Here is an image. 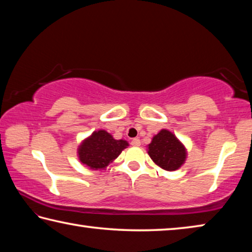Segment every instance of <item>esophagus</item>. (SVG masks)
Here are the masks:
<instances>
[{
  "instance_id": "obj_1",
  "label": "esophagus",
  "mask_w": 252,
  "mask_h": 252,
  "mask_svg": "<svg viewBox=\"0 0 252 252\" xmlns=\"http://www.w3.org/2000/svg\"><path fill=\"white\" fill-rule=\"evenodd\" d=\"M130 144L133 145V146H135V147L140 146V140L138 138H134V139H131V143Z\"/></svg>"
}]
</instances>
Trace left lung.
I'll return each instance as SVG.
<instances>
[{"instance_id":"1","label":"left lung","mask_w":252,"mask_h":252,"mask_svg":"<svg viewBox=\"0 0 252 252\" xmlns=\"http://www.w3.org/2000/svg\"><path fill=\"white\" fill-rule=\"evenodd\" d=\"M147 153L159 168L167 171L179 169L187 159V148L169 129L162 128L147 145Z\"/></svg>"}]
</instances>
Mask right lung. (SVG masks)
Segmentation results:
<instances>
[{
    "label": "right lung",
    "mask_w": 252,
    "mask_h": 252,
    "mask_svg": "<svg viewBox=\"0 0 252 252\" xmlns=\"http://www.w3.org/2000/svg\"><path fill=\"white\" fill-rule=\"evenodd\" d=\"M129 146L125 139H115L104 129L93 131L77 147V158L81 164L92 170L101 171Z\"/></svg>",
    "instance_id": "add662e5"
}]
</instances>
